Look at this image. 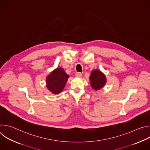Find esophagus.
<instances>
[{"mask_svg": "<svg viewBox=\"0 0 150 150\" xmlns=\"http://www.w3.org/2000/svg\"><path fill=\"white\" fill-rule=\"evenodd\" d=\"M75 75H76V76H79V77H80V76H82V74H81V72H76Z\"/></svg>", "mask_w": 150, "mask_h": 150, "instance_id": "obj_1", "label": "esophagus"}]
</instances>
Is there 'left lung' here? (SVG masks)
<instances>
[{
    "label": "left lung",
    "mask_w": 150,
    "mask_h": 150,
    "mask_svg": "<svg viewBox=\"0 0 150 150\" xmlns=\"http://www.w3.org/2000/svg\"><path fill=\"white\" fill-rule=\"evenodd\" d=\"M91 85L94 90H100L105 83V76L99 70L96 69L92 71L90 77Z\"/></svg>",
    "instance_id": "obj_1"
}]
</instances>
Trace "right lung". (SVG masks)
<instances>
[{
    "label": "right lung",
    "instance_id": "obj_1",
    "mask_svg": "<svg viewBox=\"0 0 150 150\" xmlns=\"http://www.w3.org/2000/svg\"><path fill=\"white\" fill-rule=\"evenodd\" d=\"M69 76L62 68H57L47 76L46 82L48 89L53 94L60 93L65 87Z\"/></svg>",
    "mask_w": 150,
    "mask_h": 150
}]
</instances>
